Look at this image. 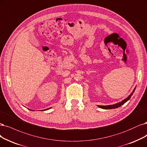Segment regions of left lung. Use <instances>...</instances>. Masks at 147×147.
Returning a JSON list of instances; mask_svg holds the SVG:
<instances>
[{
	"instance_id": "obj_1",
	"label": "left lung",
	"mask_w": 147,
	"mask_h": 147,
	"mask_svg": "<svg viewBox=\"0 0 147 147\" xmlns=\"http://www.w3.org/2000/svg\"><path fill=\"white\" fill-rule=\"evenodd\" d=\"M134 90H135V89H134V90L133 91V92L131 93L127 98H125V99L123 100V101H122V102H119V103H116V104L113 105H108V106H100V105H98V107L101 108L105 109H115V108H117L119 107V106H121L122 105H123L125 103H126V102H127L128 100H129V98H131V96H132L133 92H134Z\"/></svg>"
}]
</instances>
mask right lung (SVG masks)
Returning a JSON list of instances; mask_svg holds the SVG:
<instances>
[{
  "instance_id": "add662e5",
  "label": "right lung",
  "mask_w": 147,
  "mask_h": 147,
  "mask_svg": "<svg viewBox=\"0 0 147 147\" xmlns=\"http://www.w3.org/2000/svg\"><path fill=\"white\" fill-rule=\"evenodd\" d=\"M49 109H50V108H49ZM45 110H46V109H45Z\"/></svg>"
}]
</instances>
